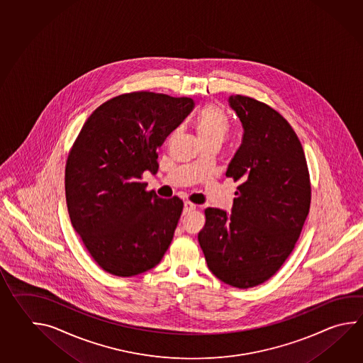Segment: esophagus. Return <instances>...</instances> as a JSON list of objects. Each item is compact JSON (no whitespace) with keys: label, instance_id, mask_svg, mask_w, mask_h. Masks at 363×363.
I'll return each instance as SVG.
<instances>
[{"label":"esophagus","instance_id":"1","mask_svg":"<svg viewBox=\"0 0 363 363\" xmlns=\"http://www.w3.org/2000/svg\"><path fill=\"white\" fill-rule=\"evenodd\" d=\"M195 208H196V206L193 204V203H190V201H185V204H184V215H189L190 212L195 211Z\"/></svg>","mask_w":363,"mask_h":363}]
</instances>
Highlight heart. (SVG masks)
Returning a JSON list of instances; mask_svg holds the SVG:
<instances>
[{
    "mask_svg": "<svg viewBox=\"0 0 363 363\" xmlns=\"http://www.w3.org/2000/svg\"><path fill=\"white\" fill-rule=\"evenodd\" d=\"M194 128L200 142L217 140L222 142L230 130L229 120L217 106H207L200 110L194 121Z\"/></svg>",
    "mask_w": 363,
    "mask_h": 363,
    "instance_id": "heart-1",
    "label": "heart"
}]
</instances>
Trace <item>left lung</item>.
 I'll return each instance as SVG.
<instances>
[{
    "instance_id": "left-lung-1",
    "label": "left lung",
    "mask_w": 363,
    "mask_h": 363,
    "mask_svg": "<svg viewBox=\"0 0 363 363\" xmlns=\"http://www.w3.org/2000/svg\"><path fill=\"white\" fill-rule=\"evenodd\" d=\"M229 106L243 128L226 177L239 181L231 213L206 209L198 234L209 270L237 289H250L279 270L296 245L311 207L303 146L287 120L250 96Z\"/></svg>"
}]
</instances>
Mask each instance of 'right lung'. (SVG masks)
<instances>
[{
    "instance_id": "right-lung-1",
    "label": "right lung",
    "mask_w": 363,
    "mask_h": 363,
    "mask_svg": "<svg viewBox=\"0 0 363 363\" xmlns=\"http://www.w3.org/2000/svg\"><path fill=\"white\" fill-rule=\"evenodd\" d=\"M193 107L191 98L137 91L101 104L82 126L67 160V208L107 273H145L168 250L184 203L146 191L142 173L155 174L157 150Z\"/></svg>"
}]
</instances>
